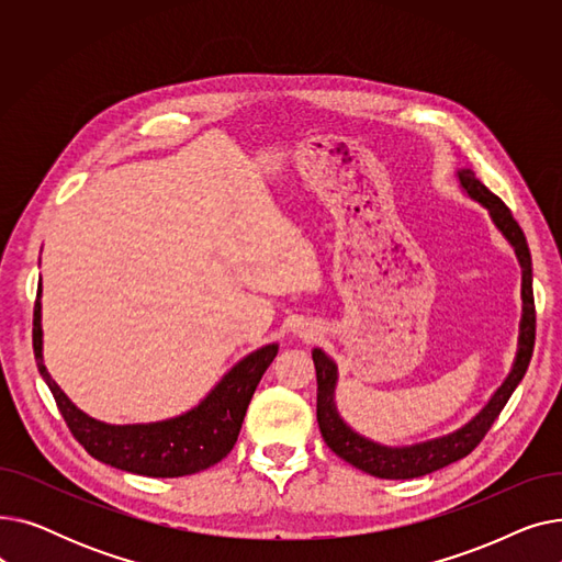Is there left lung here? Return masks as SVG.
<instances>
[{"label":"left lung","mask_w":562,"mask_h":562,"mask_svg":"<svg viewBox=\"0 0 562 562\" xmlns=\"http://www.w3.org/2000/svg\"><path fill=\"white\" fill-rule=\"evenodd\" d=\"M458 180L462 189L490 210V216L494 225L504 232L506 239L517 252V259L521 263V301H524V314L519 323V350L513 364V371L508 373L506 382L501 385L490 403L471 419L467 426L458 428L451 435L437 437L422 441V445L412 447H382L375 441L350 430L344 419L339 417L335 405V385H337V364L323 352L321 348L312 350V360L316 369V422L321 428L323 439L330 447L333 453H337L348 464L358 467L371 476L390 479V481H405V479H419L432 471L447 467L451 462H458L460 458L474 451L501 409L506 407L508 398L517 390L521 382L530 358H533L536 346V301H533V271H530V250L526 244V236L519 227V223L513 218V212L506 206V202L498 195H494L476 175L469 168L458 170Z\"/></svg>","instance_id":"8db88e82"}]
</instances>
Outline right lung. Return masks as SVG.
<instances>
[{"instance_id": "1", "label": "right lung", "mask_w": 562, "mask_h": 562, "mask_svg": "<svg viewBox=\"0 0 562 562\" xmlns=\"http://www.w3.org/2000/svg\"><path fill=\"white\" fill-rule=\"evenodd\" d=\"M34 356L41 375L58 405L72 437L95 460L138 476L177 479L221 462L239 437L248 403L263 371L278 356V344H269L239 364H234L206 398L184 415L157 422L111 426L83 415L56 385L43 364L41 284L34 305Z\"/></svg>"}]
</instances>
